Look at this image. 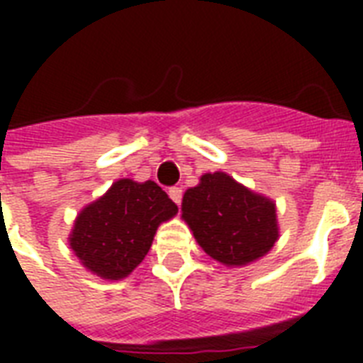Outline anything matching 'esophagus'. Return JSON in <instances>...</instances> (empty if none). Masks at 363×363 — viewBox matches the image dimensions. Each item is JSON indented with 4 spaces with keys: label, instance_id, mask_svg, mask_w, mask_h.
Segmentation results:
<instances>
[{
    "label": "esophagus",
    "instance_id": "esophagus-1",
    "mask_svg": "<svg viewBox=\"0 0 363 363\" xmlns=\"http://www.w3.org/2000/svg\"><path fill=\"white\" fill-rule=\"evenodd\" d=\"M169 198L173 199V201H175L177 205L181 203V199H182V190H181V188H177V186L169 188Z\"/></svg>",
    "mask_w": 363,
    "mask_h": 363
}]
</instances>
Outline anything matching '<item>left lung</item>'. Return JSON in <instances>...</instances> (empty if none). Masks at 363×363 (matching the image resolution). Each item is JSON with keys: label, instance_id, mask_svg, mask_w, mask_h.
I'll return each mask as SVG.
<instances>
[{"label": "left lung", "instance_id": "8db88e82", "mask_svg": "<svg viewBox=\"0 0 363 363\" xmlns=\"http://www.w3.org/2000/svg\"><path fill=\"white\" fill-rule=\"evenodd\" d=\"M182 218L199 247L228 267L262 258L279 239L275 203L222 171L205 173L188 188Z\"/></svg>", "mask_w": 363, "mask_h": 363}]
</instances>
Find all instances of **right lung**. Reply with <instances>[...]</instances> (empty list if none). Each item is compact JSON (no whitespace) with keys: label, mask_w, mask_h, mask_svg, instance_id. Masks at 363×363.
<instances>
[{"label":"right lung","mask_w":363,"mask_h":363,"mask_svg":"<svg viewBox=\"0 0 363 363\" xmlns=\"http://www.w3.org/2000/svg\"><path fill=\"white\" fill-rule=\"evenodd\" d=\"M177 211L154 181L121 179L79 213L69 247L88 271L121 281L141 264L158 226Z\"/></svg>","instance_id":"right-lung-1"}]
</instances>
